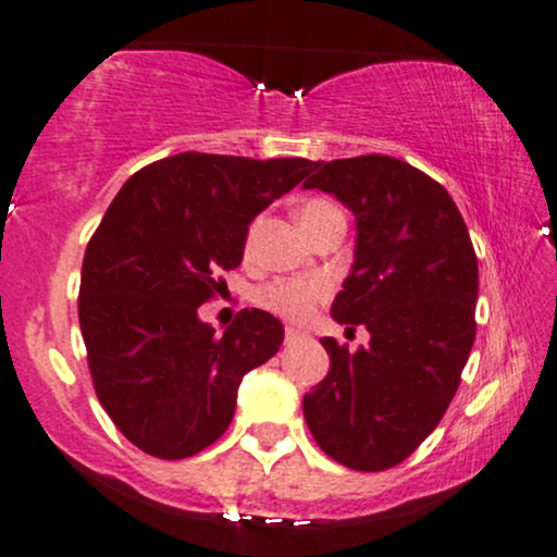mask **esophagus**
Returning <instances> with one entry per match:
<instances>
[{"label":"esophagus","instance_id":"obj_1","mask_svg":"<svg viewBox=\"0 0 557 557\" xmlns=\"http://www.w3.org/2000/svg\"><path fill=\"white\" fill-rule=\"evenodd\" d=\"M298 339H302V331H298V329H287L285 331V342L287 344H293V342H298Z\"/></svg>","mask_w":557,"mask_h":557}]
</instances>
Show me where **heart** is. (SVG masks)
I'll list each match as a JSON object with an SVG mask.
<instances>
[{"instance_id": "1", "label": "heart", "mask_w": 557, "mask_h": 557, "mask_svg": "<svg viewBox=\"0 0 557 557\" xmlns=\"http://www.w3.org/2000/svg\"><path fill=\"white\" fill-rule=\"evenodd\" d=\"M334 206L326 200H308L300 208V223L311 221V218L326 213ZM331 293V285L326 280H274L272 285H267L259 293V302L267 311L283 315L287 321H306L311 319L315 306L321 300H326Z\"/></svg>"}]
</instances>
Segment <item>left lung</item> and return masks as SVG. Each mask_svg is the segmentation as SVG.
<instances>
[{
    "label": "left lung",
    "instance_id": "left-lung-1",
    "mask_svg": "<svg viewBox=\"0 0 557 557\" xmlns=\"http://www.w3.org/2000/svg\"><path fill=\"white\" fill-rule=\"evenodd\" d=\"M357 221L355 264L331 315L370 331L357 351L321 339L331 370L302 396L315 445L351 470L404 462L445 417L475 342L478 259L453 197L393 157L319 161Z\"/></svg>",
    "mask_w": 557,
    "mask_h": 557
}]
</instances>
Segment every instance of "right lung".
I'll list each match as a JSON object with an SVG mask.
<instances>
[{"label": "right lung", "mask_w": 557, "mask_h": 557, "mask_svg": "<svg viewBox=\"0 0 557 557\" xmlns=\"http://www.w3.org/2000/svg\"><path fill=\"white\" fill-rule=\"evenodd\" d=\"M313 164L187 151L110 202L84 251L79 326L97 398L138 449L182 460L213 445L242 377L280 349L285 329L267 311L244 308L218 336L197 308L242 264L249 223Z\"/></svg>", "instance_id": "obj_1"}]
</instances>
